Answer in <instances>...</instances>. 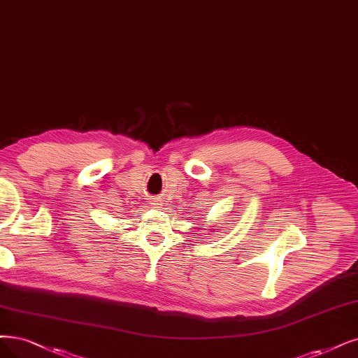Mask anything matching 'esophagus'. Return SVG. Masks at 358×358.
<instances>
[{"mask_svg": "<svg viewBox=\"0 0 358 358\" xmlns=\"http://www.w3.org/2000/svg\"><path fill=\"white\" fill-rule=\"evenodd\" d=\"M150 205L155 206V208H159V205H161V202L156 201V199H150Z\"/></svg>", "mask_w": 358, "mask_h": 358, "instance_id": "esophagus-1", "label": "esophagus"}]
</instances>
